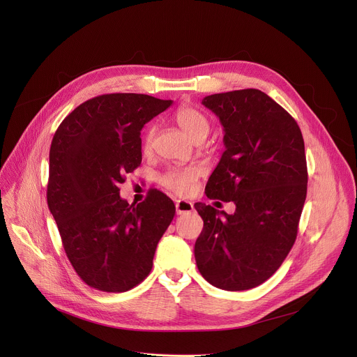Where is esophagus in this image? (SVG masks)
Segmentation results:
<instances>
[{"mask_svg":"<svg viewBox=\"0 0 357 357\" xmlns=\"http://www.w3.org/2000/svg\"><path fill=\"white\" fill-rule=\"evenodd\" d=\"M175 208H176V213L178 215H183V213H189V212H192L193 211V205H192V202H189V201H176V204H175Z\"/></svg>","mask_w":357,"mask_h":357,"instance_id":"esophagus-1","label":"esophagus"}]
</instances>
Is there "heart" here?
I'll list each match as a JSON object with an SVG mask.
<instances>
[{"mask_svg":"<svg viewBox=\"0 0 357 357\" xmlns=\"http://www.w3.org/2000/svg\"><path fill=\"white\" fill-rule=\"evenodd\" d=\"M175 121L182 131L193 141L199 138H205L209 132L211 122L208 116L195 107L183 105L176 109ZM155 137V125H148L142 135V151L149 152L152 149V142ZM199 176V171L193 167H174L164 172L159 178L162 186H165L171 192L178 195H188L193 190Z\"/></svg>","mask_w":357,"mask_h":357,"instance_id":"obj_1","label":"heart"}]
</instances>
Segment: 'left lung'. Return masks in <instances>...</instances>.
I'll return each mask as SVG.
<instances>
[{"instance_id": "obj_1", "label": "left lung", "mask_w": 357, "mask_h": 357, "mask_svg": "<svg viewBox=\"0 0 357 357\" xmlns=\"http://www.w3.org/2000/svg\"><path fill=\"white\" fill-rule=\"evenodd\" d=\"M202 104L219 118L226 148L205 193L236 211L195 204L204 219L197 265L219 289L248 290L279 269L296 241L307 192L305 142L296 121L259 89L208 95Z\"/></svg>"}]
</instances>
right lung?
Masks as SVG:
<instances>
[{
    "label": "right lung",
    "mask_w": 357,
    "mask_h": 357,
    "mask_svg": "<svg viewBox=\"0 0 357 357\" xmlns=\"http://www.w3.org/2000/svg\"><path fill=\"white\" fill-rule=\"evenodd\" d=\"M171 104L145 93L95 96L52 138L48 208L73 268L93 289L116 294L139 284L175 216L174 202L160 190L129 205L118 188L141 165V129Z\"/></svg>",
    "instance_id": "add662e5"
}]
</instances>
